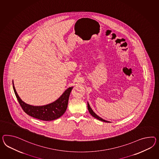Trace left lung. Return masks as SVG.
<instances>
[{
    "label": "left lung",
    "mask_w": 159,
    "mask_h": 159,
    "mask_svg": "<svg viewBox=\"0 0 159 159\" xmlns=\"http://www.w3.org/2000/svg\"><path fill=\"white\" fill-rule=\"evenodd\" d=\"M88 111H89V112L90 115H91L92 116H93L94 118H96V119H98V120H101V121H102V122H105L107 123L110 122H108V121H107V120H104L103 119H102V118H100V117H99L98 115H97L96 114H95L93 111V110H92V108H90L89 103H88Z\"/></svg>",
    "instance_id": "8db88e82"
}]
</instances>
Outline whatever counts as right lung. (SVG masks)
Masks as SVG:
<instances>
[{
  "label": "right lung",
  "mask_w": 159,
  "mask_h": 159,
  "mask_svg": "<svg viewBox=\"0 0 159 159\" xmlns=\"http://www.w3.org/2000/svg\"><path fill=\"white\" fill-rule=\"evenodd\" d=\"M13 89L18 102L26 114L33 118L44 121H50L60 118L65 112L68 105L70 94L73 87L66 90L55 102L43 106H32L26 104L18 96L14 85Z\"/></svg>",
  "instance_id": "1"
}]
</instances>
